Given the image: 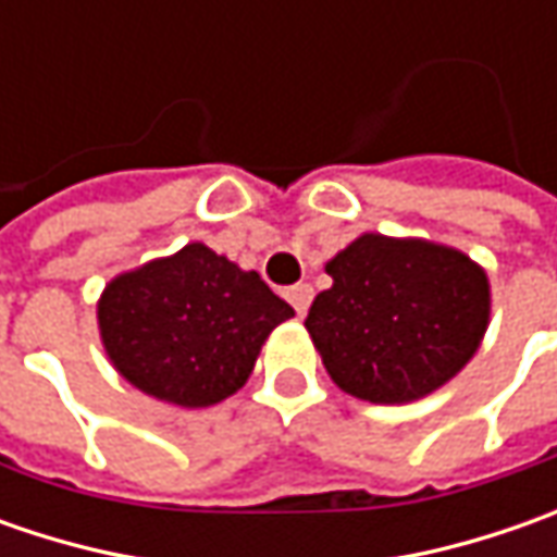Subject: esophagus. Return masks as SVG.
I'll return each instance as SVG.
<instances>
[{
    "label": "esophagus",
    "mask_w": 557,
    "mask_h": 557,
    "mask_svg": "<svg viewBox=\"0 0 557 557\" xmlns=\"http://www.w3.org/2000/svg\"><path fill=\"white\" fill-rule=\"evenodd\" d=\"M285 294H288L290 307L297 310V315H304V312L310 310V304H312V288H310V285H304V282H300V285H294V288H288Z\"/></svg>",
    "instance_id": "34e87169"
}]
</instances>
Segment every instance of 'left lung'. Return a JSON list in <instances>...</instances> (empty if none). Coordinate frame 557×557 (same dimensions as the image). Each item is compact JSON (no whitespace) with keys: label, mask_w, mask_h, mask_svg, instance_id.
I'll use <instances>...</instances> for the list:
<instances>
[{"label":"left lung","mask_w":557,"mask_h":557,"mask_svg":"<svg viewBox=\"0 0 557 557\" xmlns=\"http://www.w3.org/2000/svg\"><path fill=\"white\" fill-rule=\"evenodd\" d=\"M307 332L334 384L369 403L437 391L474 356L490 319L481 267L453 247L362 235L329 263Z\"/></svg>","instance_id":"left-lung-1"}]
</instances>
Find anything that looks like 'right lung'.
Here are the masks:
<instances>
[{"label": "right lung", "instance_id": "1", "mask_svg": "<svg viewBox=\"0 0 557 557\" xmlns=\"http://www.w3.org/2000/svg\"><path fill=\"white\" fill-rule=\"evenodd\" d=\"M290 315L257 272L188 245L114 278L98 304V329L129 384L201 409L245 384L269 332Z\"/></svg>", "mask_w": 557, "mask_h": 557}]
</instances>
